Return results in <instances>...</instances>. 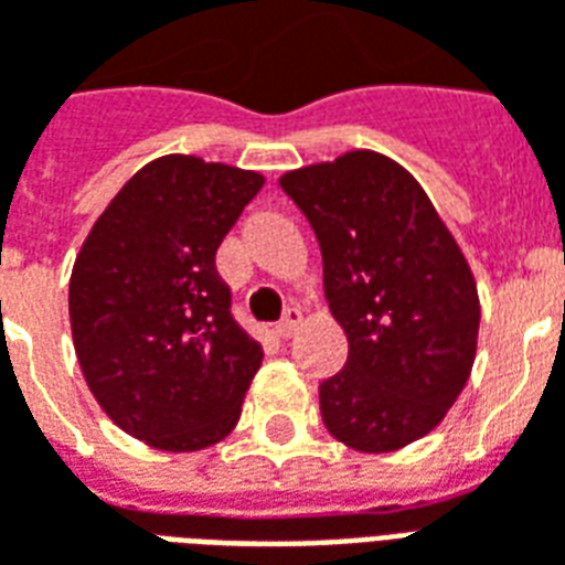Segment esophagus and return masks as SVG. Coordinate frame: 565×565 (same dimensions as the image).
<instances>
[{
  "mask_svg": "<svg viewBox=\"0 0 565 565\" xmlns=\"http://www.w3.org/2000/svg\"><path fill=\"white\" fill-rule=\"evenodd\" d=\"M299 320H302V311H299V308H287L284 318L275 323V335H278V339H290L296 332V327H299Z\"/></svg>",
  "mask_w": 565,
  "mask_h": 565,
  "instance_id": "esophagus-1",
  "label": "esophagus"
}]
</instances>
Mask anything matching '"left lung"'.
Instances as JSON below:
<instances>
[{"label": "left lung", "mask_w": 565, "mask_h": 565, "mask_svg": "<svg viewBox=\"0 0 565 565\" xmlns=\"http://www.w3.org/2000/svg\"><path fill=\"white\" fill-rule=\"evenodd\" d=\"M318 235L348 363L320 381V417L363 454L405 448L448 415L478 344L469 263L403 166L372 150L281 178Z\"/></svg>", "instance_id": "left-lung-1"}]
</instances>
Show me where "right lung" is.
<instances>
[{
  "mask_svg": "<svg viewBox=\"0 0 565 565\" xmlns=\"http://www.w3.org/2000/svg\"><path fill=\"white\" fill-rule=\"evenodd\" d=\"M263 178L199 157H160L129 178L81 247L68 318L81 372L124 433L202 450L242 415L263 348L233 318L214 266Z\"/></svg>",
  "mask_w": 565,
  "mask_h": 565,
  "instance_id": "right-lung-1",
  "label": "right lung"
}]
</instances>
